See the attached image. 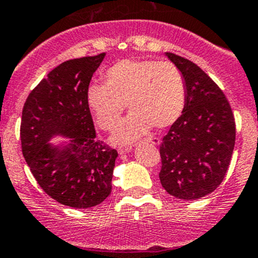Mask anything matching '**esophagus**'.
<instances>
[{"label":"esophagus","instance_id":"34e87169","mask_svg":"<svg viewBox=\"0 0 258 258\" xmlns=\"http://www.w3.org/2000/svg\"><path fill=\"white\" fill-rule=\"evenodd\" d=\"M146 141L151 142V144H152V145H160V142H161L160 139H157V137H148V139L146 140ZM130 151H131V147H121L118 150V152L122 155V153H128Z\"/></svg>","mask_w":258,"mask_h":258}]
</instances>
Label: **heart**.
<instances>
[{
  "instance_id": "obj_1",
  "label": "heart",
  "mask_w": 258,
  "mask_h": 258,
  "mask_svg": "<svg viewBox=\"0 0 258 258\" xmlns=\"http://www.w3.org/2000/svg\"><path fill=\"white\" fill-rule=\"evenodd\" d=\"M186 82L172 62L122 59L106 71L105 85L87 88V105L96 123L112 131L126 105L131 114L114 131L112 141L126 145L136 141L152 126L166 128L181 117L186 106Z\"/></svg>"
}]
</instances>
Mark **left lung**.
<instances>
[{"mask_svg": "<svg viewBox=\"0 0 258 258\" xmlns=\"http://www.w3.org/2000/svg\"><path fill=\"white\" fill-rule=\"evenodd\" d=\"M186 82V106L162 139L160 181L177 199L197 200L225 178L236 140L235 117L225 93L196 63L166 52Z\"/></svg>", "mask_w": 258, "mask_h": 258, "instance_id": "8db88e82", "label": "left lung"}]
</instances>
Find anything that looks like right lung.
<instances>
[{"instance_id":"add662e5","label":"right lung","mask_w":258,"mask_h":258,"mask_svg":"<svg viewBox=\"0 0 258 258\" xmlns=\"http://www.w3.org/2000/svg\"><path fill=\"white\" fill-rule=\"evenodd\" d=\"M106 53L58 64L31 91L22 110V153L41 188L64 206L90 209L112 189L117 151L96 139L87 88ZM54 136L70 139L54 146Z\"/></svg>"}]
</instances>
